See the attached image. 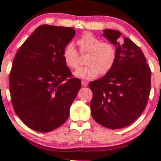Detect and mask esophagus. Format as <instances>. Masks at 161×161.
Wrapping results in <instances>:
<instances>
[{
  "mask_svg": "<svg viewBox=\"0 0 161 161\" xmlns=\"http://www.w3.org/2000/svg\"><path fill=\"white\" fill-rule=\"evenodd\" d=\"M87 85H88V83L87 81H85V80L81 81V85H82L83 87H87Z\"/></svg>",
  "mask_w": 161,
  "mask_h": 161,
  "instance_id": "1",
  "label": "esophagus"
}]
</instances>
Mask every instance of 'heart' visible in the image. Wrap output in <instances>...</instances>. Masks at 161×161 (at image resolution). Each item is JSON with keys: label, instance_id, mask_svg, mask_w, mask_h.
<instances>
[{"label": "heart", "instance_id": "b5f03b06", "mask_svg": "<svg viewBox=\"0 0 161 161\" xmlns=\"http://www.w3.org/2000/svg\"><path fill=\"white\" fill-rule=\"evenodd\" d=\"M81 54L87 53L85 58L87 65L80 67L75 71L79 78L90 80L98 74L105 75L111 71L117 60L116 47L111 42H103L100 38L90 32H85L76 40ZM66 65L75 69L79 66L80 54L72 43L67 44L62 53Z\"/></svg>", "mask_w": 161, "mask_h": 161}]
</instances>
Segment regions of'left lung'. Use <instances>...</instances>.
I'll return each instance as SVG.
<instances>
[{"label":"left lung","instance_id":"8db88e82","mask_svg":"<svg viewBox=\"0 0 161 161\" xmlns=\"http://www.w3.org/2000/svg\"><path fill=\"white\" fill-rule=\"evenodd\" d=\"M121 32L105 30L103 35L116 45L117 60L109 73L90 81V109L100 125L117 129L129 125L142 114L149 98L151 70L140 47L129 38L121 44Z\"/></svg>","mask_w":161,"mask_h":161}]
</instances>
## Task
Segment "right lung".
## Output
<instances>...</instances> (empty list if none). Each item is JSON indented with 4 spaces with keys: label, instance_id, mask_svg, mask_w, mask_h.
<instances>
[{
    "label": "right lung",
    "instance_id": "obj_1",
    "mask_svg": "<svg viewBox=\"0 0 161 161\" xmlns=\"http://www.w3.org/2000/svg\"><path fill=\"white\" fill-rule=\"evenodd\" d=\"M74 35L71 27L41 25L14 57L9 74L12 105L33 130L49 132L69 118L81 81L72 77L62 53Z\"/></svg>",
    "mask_w": 161,
    "mask_h": 161
}]
</instances>
